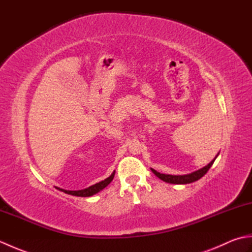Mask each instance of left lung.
Instances as JSON below:
<instances>
[{
    "label": "left lung",
    "mask_w": 252,
    "mask_h": 252,
    "mask_svg": "<svg viewBox=\"0 0 252 252\" xmlns=\"http://www.w3.org/2000/svg\"><path fill=\"white\" fill-rule=\"evenodd\" d=\"M216 158H217V156H216ZM216 158L213 159L210 163L207 164L206 167H203V168H201L199 170H197V171H195V172H191L189 174H185V175L163 174V173L157 172V171L154 170V169H152V171H153V173L155 175H157L160 180H162L163 182H167V183H171V184H189V183H192V182H195V181H198L199 179H201L202 176L208 172V170L211 168V165L213 164V162H215Z\"/></svg>",
    "instance_id": "left-lung-1"
}]
</instances>
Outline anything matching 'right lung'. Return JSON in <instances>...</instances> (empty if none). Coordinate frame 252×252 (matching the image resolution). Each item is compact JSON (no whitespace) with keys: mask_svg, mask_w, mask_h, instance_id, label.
Listing matches in <instances>:
<instances>
[{"mask_svg":"<svg viewBox=\"0 0 252 252\" xmlns=\"http://www.w3.org/2000/svg\"><path fill=\"white\" fill-rule=\"evenodd\" d=\"M115 176V172H112V174L109 176V178L105 179L104 181L99 182V183H96L92 186L88 187V189H81V190H66V189H60V187H56L57 189H60L63 192H66V194H69V195H72V196H78V197H90V196H93L95 195L96 192L100 191L101 189H104L105 187L108 185L110 182L112 181V179H114Z\"/></svg>","mask_w":252,"mask_h":252,"instance_id":"right-lung-1","label":"right lung"}]
</instances>
